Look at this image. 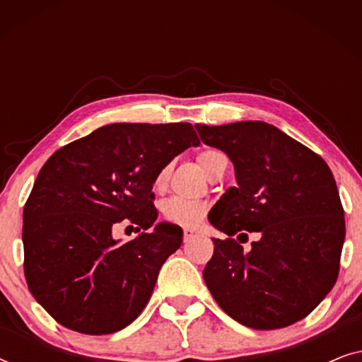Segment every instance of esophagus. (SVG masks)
I'll return each instance as SVG.
<instances>
[{"label": "esophagus", "mask_w": 362, "mask_h": 362, "mask_svg": "<svg viewBox=\"0 0 362 362\" xmlns=\"http://www.w3.org/2000/svg\"><path fill=\"white\" fill-rule=\"evenodd\" d=\"M194 235H196V230L189 229V227H187V229H185V232H182V239H185V242H189Z\"/></svg>", "instance_id": "esophagus-1"}]
</instances>
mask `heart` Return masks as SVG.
Returning a JSON list of instances; mask_svg holds the SVG:
<instances>
[{"mask_svg":"<svg viewBox=\"0 0 362 362\" xmlns=\"http://www.w3.org/2000/svg\"><path fill=\"white\" fill-rule=\"evenodd\" d=\"M224 153L219 150H204L197 155V163H199L201 170L206 173L207 176H211V173L214 171L217 161L222 160ZM171 166L166 165L163 166L160 171L156 173L155 181H153V187L156 191H163L168 185V180H170ZM161 214L165 219L170 222V224L182 226V227H192L199 224L202 217L206 216V206L202 202L197 201H187L181 199V197H171L163 202L161 206Z\"/></svg>","mask_w":362,"mask_h":362,"instance_id":"heart-1","label":"heart"}]
</instances>
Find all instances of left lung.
<instances>
[{"label": "left lung", "instance_id": "8db88e82", "mask_svg": "<svg viewBox=\"0 0 362 362\" xmlns=\"http://www.w3.org/2000/svg\"><path fill=\"white\" fill-rule=\"evenodd\" d=\"M206 145L235 168L209 222L229 237L212 239L202 276L217 305L254 329L285 328L308 316L333 288L344 244V209L320 155L265 122L196 125ZM261 239L244 252L231 239Z\"/></svg>", "mask_w": 362, "mask_h": 362}]
</instances>
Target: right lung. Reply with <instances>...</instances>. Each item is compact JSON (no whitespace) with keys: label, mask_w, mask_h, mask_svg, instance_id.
Masks as SVG:
<instances>
[{"label":"right lung","mask_w":362,"mask_h":362,"mask_svg":"<svg viewBox=\"0 0 362 362\" xmlns=\"http://www.w3.org/2000/svg\"><path fill=\"white\" fill-rule=\"evenodd\" d=\"M197 145L191 123H113L44 163L23 211L24 276L59 325L110 334L141 313L182 230L163 222L120 244L112 229H150L156 173Z\"/></svg>","instance_id":"obj_1"}]
</instances>
